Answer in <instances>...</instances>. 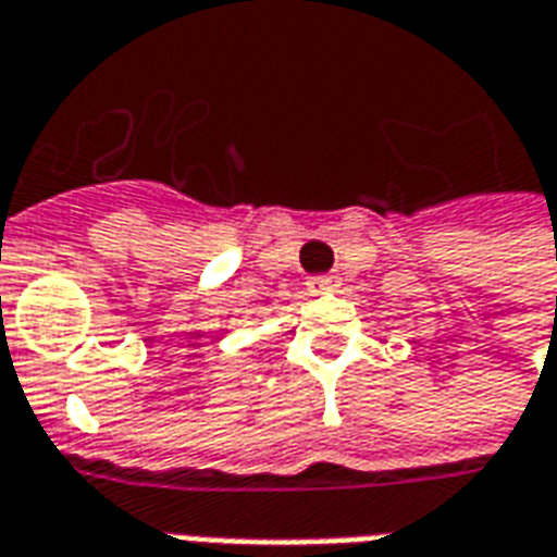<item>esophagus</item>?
I'll use <instances>...</instances> for the list:
<instances>
[{"label":"esophagus","instance_id":"obj_1","mask_svg":"<svg viewBox=\"0 0 557 557\" xmlns=\"http://www.w3.org/2000/svg\"><path fill=\"white\" fill-rule=\"evenodd\" d=\"M307 286H310L312 292H331L336 289V280H333L331 274H315V277L307 280Z\"/></svg>","mask_w":557,"mask_h":557}]
</instances>
